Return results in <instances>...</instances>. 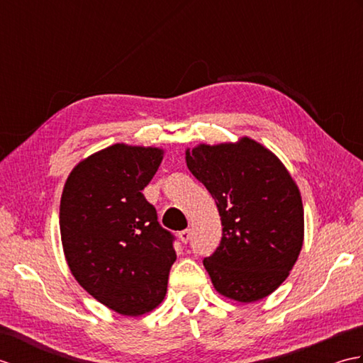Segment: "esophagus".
Instances as JSON below:
<instances>
[{
    "label": "esophagus",
    "mask_w": 363,
    "mask_h": 363,
    "mask_svg": "<svg viewBox=\"0 0 363 363\" xmlns=\"http://www.w3.org/2000/svg\"><path fill=\"white\" fill-rule=\"evenodd\" d=\"M190 237H191V234H190V229L181 230V233H179V240H181L182 243H187V242L190 240Z\"/></svg>",
    "instance_id": "1"
}]
</instances>
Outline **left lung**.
<instances>
[{"label":"left lung","instance_id":"8db88e82","mask_svg":"<svg viewBox=\"0 0 363 363\" xmlns=\"http://www.w3.org/2000/svg\"><path fill=\"white\" fill-rule=\"evenodd\" d=\"M187 167L217 203L223 237L203 264L215 290L256 303L279 287L304 242L299 189L274 152L251 137L186 150Z\"/></svg>","mask_w":363,"mask_h":363}]
</instances>
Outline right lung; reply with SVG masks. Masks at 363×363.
I'll return each mask as SVG.
<instances>
[{"label": "right lung", "instance_id": "add662e5", "mask_svg": "<svg viewBox=\"0 0 363 363\" xmlns=\"http://www.w3.org/2000/svg\"><path fill=\"white\" fill-rule=\"evenodd\" d=\"M162 159L156 146H107L72 169L60 198V238L72 274L96 301L128 317L164 301L176 260L173 235L142 194Z\"/></svg>", "mask_w": 363, "mask_h": 363}]
</instances>
